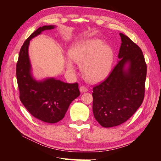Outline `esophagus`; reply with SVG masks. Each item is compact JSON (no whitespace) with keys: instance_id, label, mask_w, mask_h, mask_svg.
Wrapping results in <instances>:
<instances>
[{"instance_id":"34e87169","label":"esophagus","mask_w":161,"mask_h":161,"mask_svg":"<svg viewBox=\"0 0 161 161\" xmlns=\"http://www.w3.org/2000/svg\"><path fill=\"white\" fill-rule=\"evenodd\" d=\"M80 91L82 92H85L86 91H88V89H87L85 86L82 85L80 86Z\"/></svg>"}]
</instances>
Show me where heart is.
Segmentation results:
<instances>
[{"mask_svg": "<svg viewBox=\"0 0 161 161\" xmlns=\"http://www.w3.org/2000/svg\"><path fill=\"white\" fill-rule=\"evenodd\" d=\"M70 59L80 63L85 79L97 82L108 76L113 64L114 53L112 48L100 40H86L78 42L69 50ZM67 68L74 70L71 60H68Z\"/></svg>", "mask_w": 161, "mask_h": 161, "instance_id": "heart-1", "label": "heart"}]
</instances>
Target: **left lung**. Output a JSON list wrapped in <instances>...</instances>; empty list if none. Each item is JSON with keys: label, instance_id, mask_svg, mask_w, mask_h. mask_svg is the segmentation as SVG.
Masks as SVG:
<instances>
[{"label": "left lung", "instance_id": "8db88e82", "mask_svg": "<svg viewBox=\"0 0 161 161\" xmlns=\"http://www.w3.org/2000/svg\"><path fill=\"white\" fill-rule=\"evenodd\" d=\"M119 60L106 79L92 87V111L105 128L124 123L142 105L147 66L140 47L123 33ZM126 64L129 66L125 69Z\"/></svg>", "mask_w": 161, "mask_h": 161}]
</instances>
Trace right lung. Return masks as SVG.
Wrapping results in <instances>:
<instances>
[{
    "instance_id": "add662e5",
    "label": "right lung",
    "mask_w": 161,
    "mask_h": 161,
    "mask_svg": "<svg viewBox=\"0 0 161 161\" xmlns=\"http://www.w3.org/2000/svg\"><path fill=\"white\" fill-rule=\"evenodd\" d=\"M53 25L39 27L31 34L19 52L16 75L19 99L27 111L36 118L54 124L64 118L71 102L80 95L79 85L66 83L55 79L37 81L31 74L28 47L32 38L43 31L52 30Z\"/></svg>"
}]
</instances>
